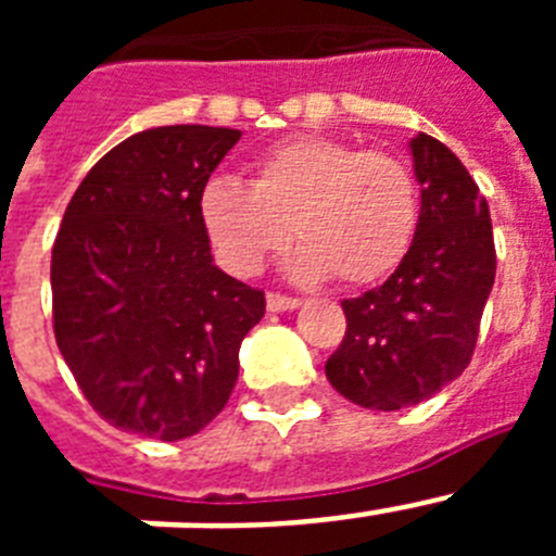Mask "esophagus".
Here are the masks:
<instances>
[{"label":"esophagus","instance_id":"esophagus-1","mask_svg":"<svg viewBox=\"0 0 556 556\" xmlns=\"http://www.w3.org/2000/svg\"><path fill=\"white\" fill-rule=\"evenodd\" d=\"M301 306V301L298 298H289V294H278V292H269L267 294V308L269 312H292V308Z\"/></svg>","mask_w":556,"mask_h":556}]
</instances>
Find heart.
<instances>
[{
    "mask_svg": "<svg viewBox=\"0 0 556 556\" xmlns=\"http://www.w3.org/2000/svg\"><path fill=\"white\" fill-rule=\"evenodd\" d=\"M200 225L225 269L262 273L292 239L303 244L294 273L333 275L367 287L404 262L420 225V194L409 166L390 152L326 136H298L267 150L253 180L214 178L198 200Z\"/></svg>",
    "mask_w": 556,
    "mask_h": 556,
    "instance_id": "1",
    "label": "heart"
}]
</instances>
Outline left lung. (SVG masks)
I'll list each match as a JSON object with an SVG mask.
<instances>
[{
    "label": "left lung",
    "mask_w": 556,
    "mask_h": 556,
    "mask_svg": "<svg viewBox=\"0 0 556 556\" xmlns=\"http://www.w3.org/2000/svg\"><path fill=\"white\" fill-rule=\"evenodd\" d=\"M420 225L395 273L342 301L348 331L326 362L339 395L376 412L424 404L465 372L495 281L488 200L443 141H409Z\"/></svg>",
    "instance_id": "obj_1"
}]
</instances>
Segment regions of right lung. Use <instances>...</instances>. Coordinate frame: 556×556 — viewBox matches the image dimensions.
Instances as JSON below:
<instances>
[{"label":"right lung","mask_w":556,"mask_h":556,"mask_svg":"<svg viewBox=\"0 0 556 556\" xmlns=\"http://www.w3.org/2000/svg\"><path fill=\"white\" fill-rule=\"evenodd\" d=\"M242 132L141 130L105 152L66 205L52 248L61 356L108 424L186 440L228 404L264 292L214 264L198 200Z\"/></svg>","instance_id":"1"}]
</instances>
